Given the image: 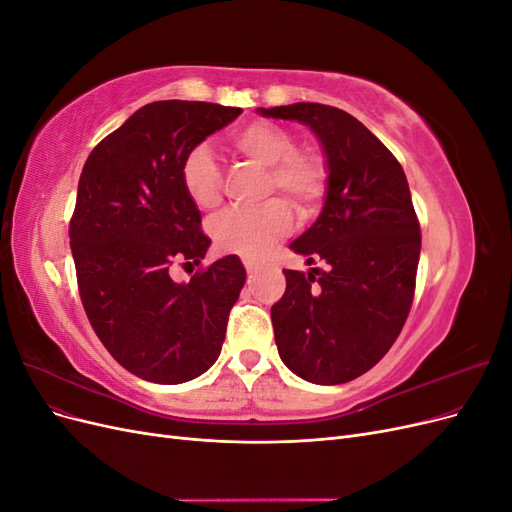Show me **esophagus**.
Masks as SVG:
<instances>
[{"instance_id":"1","label":"esophagus","mask_w":512,"mask_h":512,"mask_svg":"<svg viewBox=\"0 0 512 512\" xmlns=\"http://www.w3.org/2000/svg\"><path fill=\"white\" fill-rule=\"evenodd\" d=\"M243 265H245V271L250 273V275H252V273H256V271L260 269V267H258V262H254V260H243Z\"/></svg>"}]
</instances>
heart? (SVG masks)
Segmentation results:
<instances>
[{
  "label": "heart",
  "mask_w": 512,
  "mask_h": 512,
  "mask_svg": "<svg viewBox=\"0 0 512 512\" xmlns=\"http://www.w3.org/2000/svg\"><path fill=\"white\" fill-rule=\"evenodd\" d=\"M237 156L267 168V194L280 190L301 218L314 215L327 192L329 170L316 151L297 149L294 136L271 121H252L228 138ZM185 196L198 209H213L222 198V173L213 153L196 145L179 166ZM292 211L280 198L256 209H228L209 226L218 250L243 258L265 256L275 241L288 235Z\"/></svg>",
  "instance_id": "b5f03b06"
}]
</instances>
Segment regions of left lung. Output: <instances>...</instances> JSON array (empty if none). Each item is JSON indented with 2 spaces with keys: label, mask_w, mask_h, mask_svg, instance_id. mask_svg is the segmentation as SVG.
<instances>
[{
  "label": "left lung",
  "mask_w": 512,
  "mask_h": 512,
  "mask_svg": "<svg viewBox=\"0 0 512 512\" xmlns=\"http://www.w3.org/2000/svg\"><path fill=\"white\" fill-rule=\"evenodd\" d=\"M258 113L312 130L329 170L318 220L290 243L307 265L322 260L327 269L284 271L286 292L271 307L277 352L307 382L344 384L389 352L412 307L421 226L408 179L342 108L297 102Z\"/></svg>",
  "instance_id": "obj_1"
}]
</instances>
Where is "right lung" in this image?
<instances>
[{"label": "right lung", "mask_w": 512, "mask_h": 512, "mask_svg": "<svg viewBox=\"0 0 512 512\" xmlns=\"http://www.w3.org/2000/svg\"><path fill=\"white\" fill-rule=\"evenodd\" d=\"M237 106L160 100L145 104L94 147L83 166L70 220V250L87 318L130 374L181 384L218 361L226 322L245 284L237 256L200 265L209 237L185 196V153L235 121Z\"/></svg>", "instance_id": "right-lung-1"}]
</instances>
